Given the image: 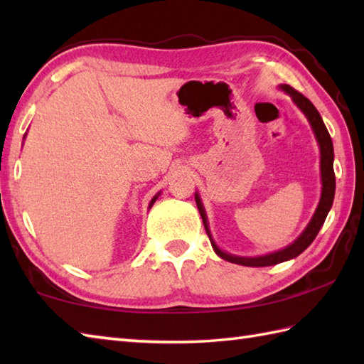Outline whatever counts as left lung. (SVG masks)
Listing matches in <instances>:
<instances>
[{"label":"left lung","instance_id":"8db88e82","mask_svg":"<svg viewBox=\"0 0 364 364\" xmlns=\"http://www.w3.org/2000/svg\"><path fill=\"white\" fill-rule=\"evenodd\" d=\"M283 90L286 94H289L292 97L294 102L297 103V106L300 107L304 114L306 115V119L310 120L313 131L316 134V139H318L319 146H321V173H322V196H321V202L318 210H316L311 222L308 223V227L305 228L304 233L297 239L296 242L291 244L286 249L266 255V257H258V258H239V257H233V255H228L225 252H222L218 249V245L214 244V241L211 239L210 231H208V223H206V215H205V210L202 206V202H200L198 196H196V203L200 211V215L203 219V225L206 228V233L210 236V241L214 252L219 255L220 258L227 259L230 262H235V264H241V266H250V267H266V266H274L278 264V262L288 261L291 258H296L299 255L304 252L308 245H310L314 237L318 236L321 227L326 222L327 214L330 211L331 205H333V198H335V170H333V144H331V137L328 134V129L323 123L321 114L316 109L314 105L308 100L305 95H301L299 90H296L291 86H283Z\"/></svg>","mask_w":364,"mask_h":364}]
</instances>
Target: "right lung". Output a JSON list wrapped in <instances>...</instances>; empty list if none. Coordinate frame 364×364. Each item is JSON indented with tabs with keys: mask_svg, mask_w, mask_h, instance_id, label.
Returning a JSON list of instances; mask_svg holds the SVG:
<instances>
[{
	"mask_svg": "<svg viewBox=\"0 0 364 364\" xmlns=\"http://www.w3.org/2000/svg\"><path fill=\"white\" fill-rule=\"evenodd\" d=\"M156 198H158V197H154V198H153V200H151V203H150V206H151V205H153V203H154V202H156Z\"/></svg>",
	"mask_w": 364,
	"mask_h": 364,
	"instance_id": "obj_1",
	"label": "right lung"
}]
</instances>
